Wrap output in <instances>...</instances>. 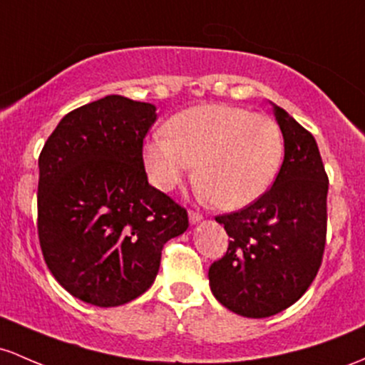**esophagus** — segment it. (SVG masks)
Instances as JSON below:
<instances>
[{
	"label": "esophagus",
	"mask_w": 365,
	"mask_h": 365,
	"mask_svg": "<svg viewBox=\"0 0 365 365\" xmlns=\"http://www.w3.org/2000/svg\"><path fill=\"white\" fill-rule=\"evenodd\" d=\"M202 220V215L197 213V211H189V222L192 225H195V223H199Z\"/></svg>",
	"instance_id": "obj_1"
}]
</instances>
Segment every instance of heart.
Returning a JSON list of instances; mask_svg holds the SVG:
<instances>
[{
    "mask_svg": "<svg viewBox=\"0 0 365 365\" xmlns=\"http://www.w3.org/2000/svg\"><path fill=\"white\" fill-rule=\"evenodd\" d=\"M168 131L143 143V166L155 189H175L195 163V183L220 210H241L274 185L284 159L277 123L241 107L206 103L178 112Z\"/></svg>",
    "mask_w": 365,
    "mask_h": 365,
    "instance_id": "heart-1",
    "label": "heart"
}]
</instances>
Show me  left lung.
Returning <instances> with one entry per match:
<instances>
[{"instance_id": "left-lung-1", "label": "left lung", "mask_w": 365, "mask_h": 365, "mask_svg": "<svg viewBox=\"0 0 365 365\" xmlns=\"http://www.w3.org/2000/svg\"><path fill=\"white\" fill-rule=\"evenodd\" d=\"M272 106L284 137L282 166L263 197L216 216L230 242L207 274L215 298L251 319L270 317L298 302L314 282L326 246L329 180L317 142Z\"/></svg>"}]
</instances>
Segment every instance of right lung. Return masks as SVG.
I'll use <instances>...</instances> for the list:
<instances>
[{"label": "right lung", "mask_w": 365, "mask_h": 365, "mask_svg": "<svg viewBox=\"0 0 365 365\" xmlns=\"http://www.w3.org/2000/svg\"><path fill=\"white\" fill-rule=\"evenodd\" d=\"M155 106L109 95L63 115L39 154L38 235L60 286L95 307L145 293L189 216L149 185L143 138Z\"/></svg>", "instance_id": "1"}]
</instances>
